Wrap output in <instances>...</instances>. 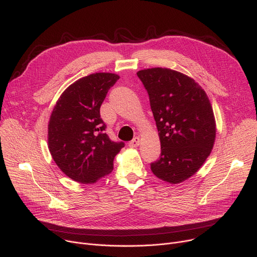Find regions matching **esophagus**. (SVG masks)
Here are the masks:
<instances>
[{"label":"esophagus","mask_w":257,"mask_h":257,"mask_svg":"<svg viewBox=\"0 0 257 257\" xmlns=\"http://www.w3.org/2000/svg\"><path fill=\"white\" fill-rule=\"evenodd\" d=\"M140 142H141V140H140L139 137L134 138V139L129 143V147H131V148H137V147L140 145Z\"/></svg>","instance_id":"34e87169"}]
</instances>
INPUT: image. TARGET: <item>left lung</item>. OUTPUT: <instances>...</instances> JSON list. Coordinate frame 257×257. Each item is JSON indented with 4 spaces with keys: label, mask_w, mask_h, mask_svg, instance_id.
<instances>
[{
    "label": "left lung",
    "mask_w": 257,
    "mask_h": 257,
    "mask_svg": "<svg viewBox=\"0 0 257 257\" xmlns=\"http://www.w3.org/2000/svg\"><path fill=\"white\" fill-rule=\"evenodd\" d=\"M149 94L160 140L153 174L169 183H180L205 163L215 140V120L206 92L188 76L166 67L139 71Z\"/></svg>",
    "instance_id": "left-lung-1"
}]
</instances>
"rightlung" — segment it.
<instances>
[{
  "mask_svg": "<svg viewBox=\"0 0 257 257\" xmlns=\"http://www.w3.org/2000/svg\"><path fill=\"white\" fill-rule=\"evenodd\" d=\"M115 74L96 73L77 80L54 106L48 125L50 153L58 168L71 179L90 184L110 174L113 159L125 146L104 132L100 107Z\"/></svg>",
  "mask_w": 257,
  "mask_h": 257,
  "instance_id": "add662e5",
  "label": "right lung"
}]
</instances>
